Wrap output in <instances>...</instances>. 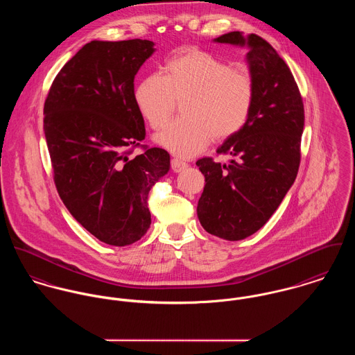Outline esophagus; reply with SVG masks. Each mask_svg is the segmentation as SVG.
Segmentation results:
<instances>
[{"mask_svg": "<svg viewBox=\"0 0 355 355\" xmlns=\"http://www.w3.org/2000/svg\"><path fill=\"white\" fill-rule=\"evenodd\" d=\"M171 166H172L173 172H182V171H184L189 166V164L182 162V160H178V159H172L171 160Z\"/></svg>", "mask_w": 355, "mask_h": 355, "instance_id": "obj_1", "label": "esophagus"}]
</instances>
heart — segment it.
I'll return each mask as SVG.
<instances>
[{"instance_id":"b5f03b06","label":"heart","mask_w":355,"mask_h":355,"mask_svg":"<svg viewBox=\"0 0 355 355\" xmlns=\"http://www.w3.org/2000/svg\"><path fill=\"white\" fill-rule=\"evenodd\" d=\"M184 119L172 122L156 142L178 157L189 159L210 142L225 141L247 125L254 108L252 77L203 50L182 49L149 74L134 91V101L152 129L169 121L176 101L184 100Z\"/></svg>"}]
</instances>
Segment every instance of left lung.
<instances>
[{
    "label": "left lung",
    "mask_w": 355,
    "mask_h": 355,
    "mask_svg": "<svg viewBox=\"0 0 355 355\" xmlns=\"http://www.w3.org/2000/svg\"><path fill=\"white\" fill-rule=\"evenodd\" d=\"M214 42L248 49L255 100L244 129L217 149L229 162H196L206 182L196 213L206 232L237 241L270 220L295 180L304 104L289 66L263 37L233 31Z\"/></svg>",
    "instance_id": "8db88e82"
}]
</instances>
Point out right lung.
Wrapping results in <instances>:
<instances>
[{
	"instance_id": "add662e5",
	"label": "right lung",
	"mask_w": 355,
	"mask_h": 355,
	"mask_svg": "<svg viewBox=\"0 0 355 355\" xmlns=\"http://www.w3.org/2000/svg\"><path fill=\"white\" fill-rule=\"evenodd\" d=\"M150 40H92L64 64L44 101L43 129L54 182L70 214L100 241L125 247L150 226L148 195L169 155L145 149L134 77L155 53Z\"/></svg>"
}]
</instances>
